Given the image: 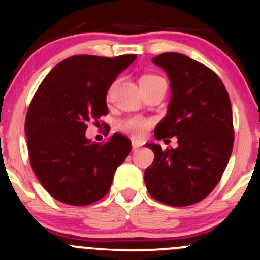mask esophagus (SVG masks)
Wrapping results in <instances>:
<instances>
[{
    "mask_svg": "<svg viewBox=\"0 0 260 260\" xmlns=\"http://www.w3.org/2000/svg\"><path fill=\"white\" fill-rule=\"evenodd\" d=\"M138 148H140V145H138V143H136V142H132V151L136 152Z\"/></svg>",
    "mask_w": 260,
    "mask_h": 260,
    "instance_id": "34e87169",
    "label": "esophagus"
}]
</instances>
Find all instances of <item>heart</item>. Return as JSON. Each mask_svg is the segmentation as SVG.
<instances>
[{
	"mask_svg": "<svg viewBox=\"0 0 260 260\" xmlns=\"http://www.w3.org/2000/svg\"><path fill=\"white\" fill-rule=\"evenodd\" d=\"M156 79H161L158 77H154V75H146L143 77L142 80H156ZM151 123L148 120L143 119V118L136 117V118H131V119L124 120V122L120 123V129H123L124 132L129 133L131 136H133L135 138H142L143 136L146 135L147 129L149 128Z\"/></svg>",
	"mask_w": 260,
	"mask_h": 260,
	"instance_id": "b5f03b06",
	"label": "heart"
}]
</instances>
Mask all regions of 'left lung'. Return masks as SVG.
<instances>
[{
    "mask_svg": "<svg viewBox=\"0 0 260 260\" xmlns=\"http://www.w3.org/2000/svg\"><path fill=\"white\" fill-rule=\"evenodd\" d=\"M171 86L167 114L154 128L157 140L177 137V148L147 143L154 159L145 171L149 195L170 206L205 199L219 183L233 151L234 129L229 94L205 65L179 52L152 59Z\"/></svg>",
    "mask_w": 260,
    "mask_h": 260,
    "instance_id": "left-lung-1",
    "label": "left lung"
}]
</instances>
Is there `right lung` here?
<instances>
[{"label": "right lung", "instance_id": "1", "mask_svg": "<svg viewBox=\"0 0 260 260\" xmlns=\"http://www.w3.org/2000/svg\"><path fill=\"white\" fill-rule=\"evenodd\" d=\"M137 55H75L41 81L25 120L31 167L60 203L84 206L109 191L117 167L132 145L114 133L104 145L85 137L88 122L108 114L107 93Z\"/></svg>", "mask_w": 260, "mask_h": 260}]
</instances>
